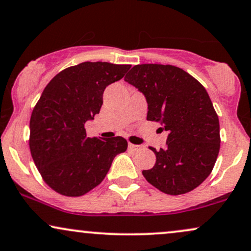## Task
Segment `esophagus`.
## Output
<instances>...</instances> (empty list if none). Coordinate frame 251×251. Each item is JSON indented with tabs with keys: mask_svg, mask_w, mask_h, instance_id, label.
Instances as JSON below:
<instances>
[{
	"mask_svg": "<svg viewBox=\"0 0 251 251\" xmlns=\"http://www.w3.org/2000/svg\"><path fill=\"white\" fill-rule=\"evenodd\" d=\"M141 147L140 146H138V145H133V144H128V149L129 151H139V149H140Z\"/></svg>",
	"mask_w": 251,
	"mask_h": 251,
	"instance_id": "esophagus-1",
	"label": "esophagus"
}]
</instances>
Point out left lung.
Returning a JSON list of instances; mask_svg holds the SVG:
<instances>
[{
    "instance_id": "obj_1",
    "label": "left lung",
    "mask_w": 251,
    "mask_h": 251,
    "mask_svg": "<svg viewBox=\"0 0 251 251\" xmlns=\"http://www.w3.org/2000/svg\"><path fill=\"white\" fill-rule=\"evenodd\" d=\"M125 81L145 95L147 120L168 131L167 147L155 166L142 171L148 183L167 195L192 191L207 178L220 149V126L206 89L189 73L171 65H136Z\"/></svg>"
}]
</instances>
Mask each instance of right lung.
I'll return each mask as SVG.
<instances>
[{
    "instance_id": "right-lung-1",
    "label": "right lung",
    "mask_w": 251,
    "mask_h": 251,
    "mask_svg": "<svg viewBox=\"0 0 251 251\" xmlns=\"http://www.w3.org/2000/svg\"><path fill=\"white\" fill-rule=\"evenodd\" d=\"M129 65L82 62L56 74L30 119V151L41 177L60 195L80 197L105 178L113 158L127 149L122 136L88 138L84 124L100 113L107 85Z\"/></svg>"
}]
</instances>
